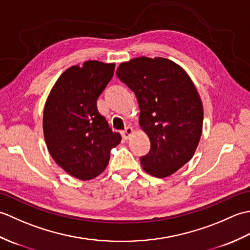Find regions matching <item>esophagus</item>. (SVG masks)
<instances>
[{"mask_svg":"<svg viewBox=\"0 0 250 250\" xmlns=\"http://www.w3.org/2000/svg\"><path fill=\"white\" fill-rule=\"evenodd\" d=\"M132 133H133V129H132L131 126H126V128L122 131V137H124L125 140H129Z\"/></svg>","mask_w":250,"mask_h":250,"instance_id":"1","label":"esophagus"}]
</instances>
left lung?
<instances>
[{
    "label": "left lung",
    "mask_w": 250,
    "mask_h": 250,
    "mask_svg": "<svg viewBox=\"0 0 250 250\" xmlns=\"http://www.w3.org/2000/svg\"><path fill=\"white\" fill-rule=\"evenodd\" d=\"M117 76L136 95L140 125L150 140L141 157L144 171L169 176L193 157L203 126V105L184 68L167 58L139 57L122 62Z\"/></svg>",
    "instance_id": "8db88e82"
}]
</instances>
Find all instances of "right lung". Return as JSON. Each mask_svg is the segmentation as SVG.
Instances as JSON below:
<instances>
[{"instance_id":"1","label":"right lung","mask_w":250,"mask_h":250,"mask_svg":"<svg viewBox=\"0 0 250 250\" xmlns=\"http://www.w3.org/2000/svg\"><path fill=\"white\" fill-rule=\"evenodd\" d=\"M114 63L89 60L62 73L47 98L43 129L47 148L71 176L89 180L102 173L121 135L109 128L97 100L114 75Z\"/></svg>"}]
</instances>
